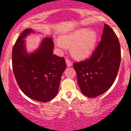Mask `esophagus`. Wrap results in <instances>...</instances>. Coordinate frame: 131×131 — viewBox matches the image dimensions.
<instances>
[{
  "label": "esophagus",
  "instance_id": "1",
  "mask_svg": "<svg viewBox=\"0 0 131 131\" xmlns=\"http://www.w3.org/2000/svg\"><path fill=\"white\" fill-rule=\"evenodd\" d=\"M66 62H67V67H71L72 65V61L70 60L68 58H67L66 59Z\"/></svg>",
  "mask_w": 131,
  "mask_h": 131
}]
</instances>
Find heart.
<instances>
[{
	"instance_id": "heart-1",
	"label": "heart",
	"mask_w": 131,
	"mask_h": 131,
	"mask_svg": "<svg viewBox=\"0 0 131 131\" xmlns=\"http://www.w3.org/2000/svg\"><path fill=\"white\" fill-rule=\"evenodd\" d=\"M64 43L73 44L74 54L78 58H83L90 54L93 50L97 40V35L94 31H89L88 29L82 28L74 31L72 34L63 37ZM59 47H63V43L58 41Z\"/></svg>"
}]
</instances>
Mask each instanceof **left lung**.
I'll return each mask as SVG.
<instances>
[{
  "label": "left lung",
  "mask_w": 131,
  "mask_h": 131,
  "mask_svg": "<svg viewBox=\"0 0 131 131\" xmlns=\"http://www.w3.org/2000/svg\"><path fill=\"white\" fill-rule=\"evenodd\" d=\"M121 61L118 37L112 28L105 24L101 40L91 57L73 63L82 92L96 97L106 92L117 77Z\"/></svg>",
  "instance_id": "1"
}]
</instances>
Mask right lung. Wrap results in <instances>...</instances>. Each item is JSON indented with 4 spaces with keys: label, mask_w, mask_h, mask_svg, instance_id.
I'll list each match as a JSON object with an SVG mask.
<instances>
[{
    "label": "right lung",
    "mask_w": 131,
    "mask_h": 131,
    "mask_svg": "<svg viewBox=\"0 0 131 131\" xmlns=\"http://www.w3.org/2000/svg\"><path fill=\"white\" fill-rule=\"evenodd\" d=\"M31 32V29H25L13 46V73L25 95L35 101L47 102L57 94L67 64L64 57L53 54L54 42L51 38H46L36 52L28 54L23 39Z\"/></svg>",
    "instance_id": "right-lung-1"
}]
</instances>
